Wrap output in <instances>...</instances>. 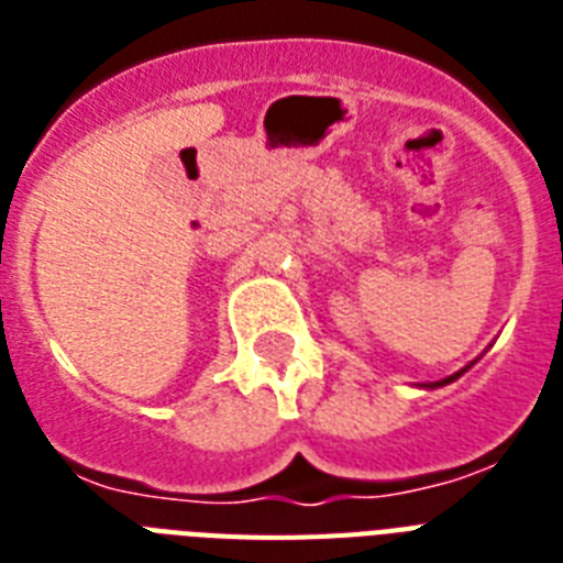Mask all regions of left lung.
Returning a JSON list of instances; mask_svg holds the SVG:
<instances>
[{"instance_id":"left-lung-1","label":"left lung","mask_w":563,"mask_h":563,"mask_svg":"<svg viewBox=\"0 0 563 563\" xmlns=\"http://www.w3.org/2000/svg\"><path fill=\"white\" fill-rule=\"evenodd\" d=\"M467 368H471V365H467ZM467 368H462V371H459V374H453V376H446V379H438V383H429V385H427V388H441V385H446V383H453V379H459V376H462V374H464V371H467Z\"/></svg>"}]
</instances>
